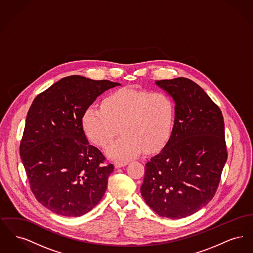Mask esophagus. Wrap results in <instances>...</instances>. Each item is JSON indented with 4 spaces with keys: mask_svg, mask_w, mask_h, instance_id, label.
<instances>
[{
    "mask_svg": "<svg viewBox=\"0 0 253 253\" xmlns=\"http://www.w3.org/2000/svg\"><path fill=\"white\" fill-rule=\"evenodd\" d=\"M127 165V162H115V167L117 169L122 168Z\"/></svg>",
    "mask_w": 253,
    "mask_h": 253,
    "instance_id": "esophagus-1",
    "label": "esophagus"
}]
</instances>
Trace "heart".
<instances>
[{"instance_id":"heart-1","label":"heart","mask_w":253,"mask_h":253,"mask_svg":"<svg viewBox=\"0 0 253 253\" xmlns=\"http://www.w3.org/2000/svg\"><path fill=\"white\" fill-rule=\"evenodd\" d=\"M174 103L165 93L125 87L105 97L102 107L85 109L82 122L86 136L106 147L121 131L120 138L106 149L110 158L127 161L167 143L174 123Z\"/></svg>"}]
</instances>
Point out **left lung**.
<instances>
[{"label": "left lung", "mask_w": 253, "mask_h": 253, "mask_svg": "<svg viewBox=\"0 0 253 253\" xmlns=\"http://www.w3.org/2000/svg\"><path fill=\"white\" fill-rule=\"evenodd\" d=\"M174 103L172 132L145 165L143 199L159 216L180 219L208 204L228 158L222 113L204 90L187 78L156 81Z\"/></svg>", "instance_id": "8db88e82"}]
</instances>
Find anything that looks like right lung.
I'll return each instance as SVG.
<instances>
[{"instance_id": "add662e5", "label": "right lung", "mask_w": 253, "mask_h": 253, "mask_svg": "<svg viewBox=\"0 0 253 253\" xmlns=\"http://www.w3.org/2000/svg\"><path fill=\"white\" fill-rule=\"evenodd\" d=\"M121 84L82 76L61 79L34 99L20 155L37 200L51 211L82 216L103 197L114 165L89 144L82 119L96 97Z\"/></svg>"}]
</instances>
